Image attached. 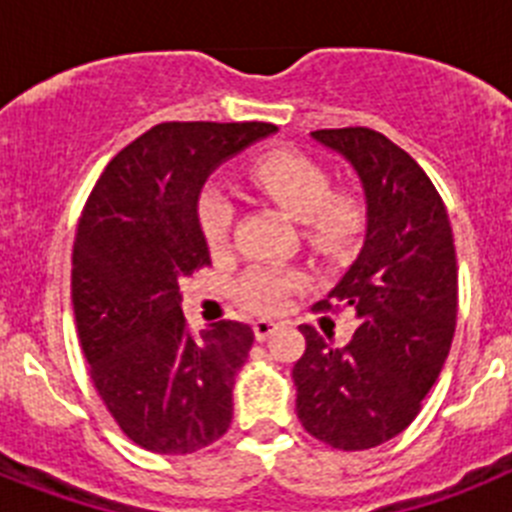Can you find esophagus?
<instances>
[{
	"mask_svg": "<svg viewBox=\"0 0 512 512\" xmlns=\"http://www.w3.org/2000/svg\"><path fill=\"white\" fill-rule=\"evenodd\" d=\"M274 330H277V323H271V320H256L253 323V336H256V341H266Z\"/></svg>",
	"mask_w": 512,
	"mask_h": 512,
	"instance_id": "34e87169",
	"label": "esophagus"
}]
</instances>
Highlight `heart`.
<instances>
[{
	"label": "heart",
	"instance_id": "1",
	"mask_svg": "<svg viewBox=\"0 0 512 512\" xmlns=\"http://www.w3.org/2000/svg\"><path fill=\"white\" fill-rule=\"evenodd\" d=\"M248 182L269 202L300 220L302 241L323 259L354 251L366 230V202L351 189H333V176L315 158L271 151L248 164ZM197 225L210 251H225L233 238L235 207L223 189L197 197ZM305 287V274L279 264H256L235 282V300L256 315H277Z\"/></svg>",
	"mask_w": 512,
	"mask_h": 512
}]
</instances>
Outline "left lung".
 Listing matches in <instances>:
<instances>
[{"instance_id":"8db88e82","label":"left lung","mask_w":512,"mask_h":512,"mask_svg":"<svg viewBox=\"0 0 512 512\" xmlns=\"http://www.w3.org/2000/svg\"><path fill=\"white\" fill-rule=\"evenodd\" d=\"M354 164L366 194V241L318 312L359 318L343 348L300 325L305 354L292 379L302 428L330 449L364 451L402 433L420 413L449 356L459 277L441 194L410 153L372 128L315 130Z\"/></svg>"}]
</instances>
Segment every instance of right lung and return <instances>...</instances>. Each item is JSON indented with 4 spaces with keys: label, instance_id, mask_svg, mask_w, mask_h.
Returning <instances> with one entry per match:
<instances>
[{
    "label": "right lung",
    "instance_id": "obj_1",
    "mask_svg": "<svg viewBox=\"0 0 512 512\" xmlns=\"http://www.w3.org/2000/svg\"><path fill=\"white\" fill-rule=\"evenodd\" d=\"M271 122H161L122 148L76 228L71 302L81 351L120 431L153 454H194L225 436L253 330L220 320L200 338L179 284L210 266L197 225L207 174Z\"/></svg>",
    "mask_w": 512,
    "mask_h": 512
}]
</instances>
